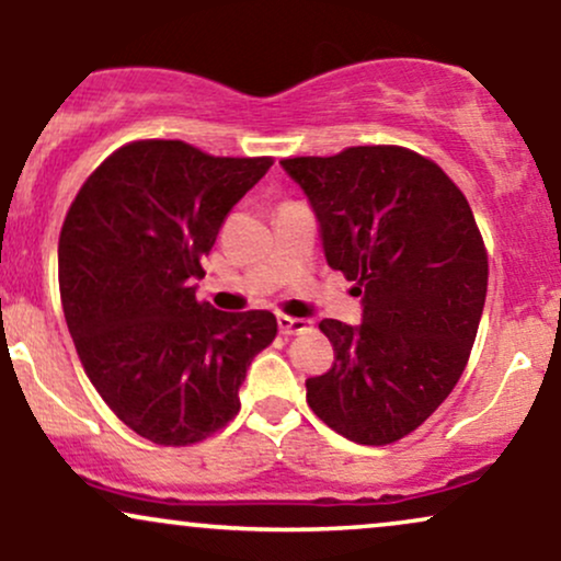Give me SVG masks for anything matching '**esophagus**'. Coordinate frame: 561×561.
I'll return each instance as SVG.
<instances>
[{
	"instance_id": "esophagus-1",
	"label": "esophagus",
	"mask_w": 561,
	"mask_h": 561,
	"mask_svg": "<svg viewBox=\"0 0 561 561\" xmlns=\"http://www.w3.org/2000/svg\"><path fill=\"white\" fill-rule=\"evenodd\" d=\"M276 324H279L282 334H300V332H306L308 327H311V321L298 319V317H285V313H282V317L276 319Z\"/></svg>"
}]
</instances>
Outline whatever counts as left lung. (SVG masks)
<instances>
[{"mask_svg":"<svg viewBox=\"0 0 561 561\" xmlns=\"http://www.w3.org/2000/svg\"><path fill=\"white\" fill-rule=\"evenodd\" d=\"M282 169L317 214L327 263L362 295V324L324 319L334 364L306 379L327 427L362 446L414 433L465 371L488 293L472 208L433 160L405 147H347Z\"/></svg>","mask_w":561,"mask_h":561,"instance_id":"left-lung-1","label":"left lung"}]
</instances>
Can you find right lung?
I'll return each mask as SVG.
<instances>
[{
    "label": "right lung",
    "mask_w": 561,
    "mask_h": 561,
    "mask_svg": "<svg viewBox=\"0 0 561 561\" xmlns=\"http://www.w3.org/2000/svg\"><path fill=\"white\" fill-rule=\"evenodd\" d=\"M272 158H214L179 139L115 150L70 203L57 248L70 337L96 392L158 446H190L240 411L272 311L197 302L224 218Z\"/></svg>",
    "instance_id": "right-lung-1"
}]
</instances>
